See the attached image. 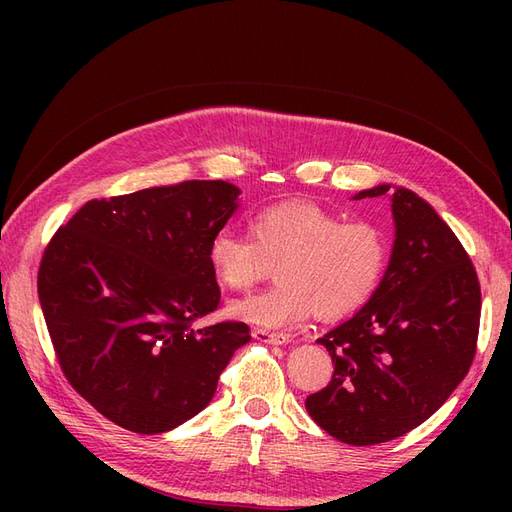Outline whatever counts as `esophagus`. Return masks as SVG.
Returning a JSON list of instances; mask_svg holds the SVG:
<instances>
[{
    "label": "esophagus",
    "mask_w": 512,
    "mask_h": 512,
    "mask_svg": "<svg viewBox=\"0 0 512 512\" xmlns=\"http://www.w3.org/2000/svg\"><path fill=\"white\" fill-rule=\"evenodd\" d=\"M254 337L258 339V342H267V344H288L290 342V335L288 333H271L267 329H254Z\"/></svg>",
    "instance_id": "obj_1"
}]
</instances>
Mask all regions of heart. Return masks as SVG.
I'll return each mask as SVG.
<instances>
[{"label":"heart","instance_id":"obj_1","mask_svg":"<svg viewBox=\"0 0 512 512\" xmlns=\"http://www.w3.org/2000/svg\"><path fill=\"white\" fill-rule=\"evenodd\" d=\"M252 237L222 228L209 241V262L230 290H250L277 265L280 282L230 303V314L260 327H290L314 312L337 318L363 305L389 260L386 232L367 220L342 222L316 205L260 211Z\"/></svg>","mask_w":512,"mask_h":512}]
</instances>
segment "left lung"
<instances>
[{
    "instance_id": "8db88e82",
    "label": "left lung",
    "mask_w": 512,
    "mask_h": 512,
    "mask_svg": "<svg viewBox=\"0 0 512 512\" xmlns=\"http://www.w3.org/2000/svg\"><path fill=\"white\" fill-rule=\"evenodd\" d=\"M384 194L395 222L389 267L359 312L318 339L335 369L305 399L329 436L354 446L425 423L466 378L478 339L480 286L455 232L406 188L382 183L354 200Z\"/></svg>"
}]
</instances>
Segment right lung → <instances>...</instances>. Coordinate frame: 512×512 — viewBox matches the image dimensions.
Listing matches in <instances>:
<instances>
[{"instance_id":"1","label":"right lung","mask_w":512,"mask_h":512,"mask_svg":"<svg viewBox=\"0 0 512 512\" xmlns=\"http://www.w3.org/2000/svg\"><path fill=\"white\" fill-rule=\"evenodd\" d=\"M228 181L89 200L46 245L38 297L61 371L108 421L164 433L218 389L245 322H192L220 303L209 241L239 207Z\"/></svg>"}]
</instances>
